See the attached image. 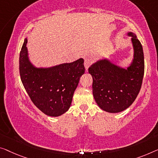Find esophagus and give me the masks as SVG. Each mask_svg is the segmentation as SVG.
<instances>
[{"instance_id":"esophagus-1","label":"esophagus","mask_w":158,"mask_h":158,"mask_svg":"<svg viewBox=\"0 0 158 158\" xmlns=\"http://www.w3.org/2000/svg\"><path fill=\"white\" fill-rule=\"evenodd\" d=\"M91 60L90 59H88V58H86L85 60H84V67L86 68V70L88 69V68L90 67V65L91 64Z\"/></svg>"}]
</instances>
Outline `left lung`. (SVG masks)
<instances>
[{
	"mask_svg": "<svg viewBox=\"0 0 158 158\" xmlns=\"http://www.w3.org/2000/svg\"><path fill=\"white\" fill-rule=\"evenodd\" d=\"M132 37L134 48L133 63L125 69L102 60L91 65L89 73L93 78V95L96 103L110 113L123 111L134 102L140 92L144 75L143 47L135 34Z\"/></svg>",
	"mask_w": 158,
	"mask_h": 158,
	"instance_id": "1",
	"label": "left lung"
}]
</instances>
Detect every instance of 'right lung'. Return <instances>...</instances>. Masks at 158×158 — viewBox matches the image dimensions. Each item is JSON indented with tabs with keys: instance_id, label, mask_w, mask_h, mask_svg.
Wrapping results in <instances>:
<instances>
[{
	"instance_id": "1",
	"label": "right lung",
	"mask_w": 158,
	"mask_h": 158,
	"mask_svg": "<svg viewBox=\"0 0 158 158\" xmlns=\"http://www.w3.org/2000/svg\"><path fill=\"white\" fill-rule=\"evenodd\" d=\"M25 39L19 59L22 83L32 103L49 116H59L71 106L80 77L84 74V60L51 68H36L30 62Z\"/></svg>"
}]
</instances>
